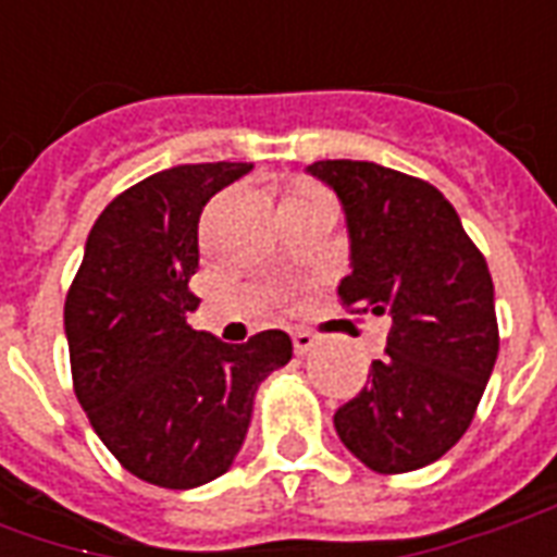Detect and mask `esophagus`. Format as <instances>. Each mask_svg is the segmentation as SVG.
Listing matches in <instances>:
<instances>
[{
    "label": "esophagus",
    "mask_w": 557,
    "mask_h": 557,
    "mask_svg": "<svg viewBox=\"0 0 557 557\" xmlns=\"http://www.w3.org/2000/svg\"><path fill=\"white\" fill-rule=\"evenodd\" d=\"M292 346H295V355H307V351H313L315 337L310 331L298 327V331H292Z\"/></svg>",
    "instance_id": "1"
}]
</instances>
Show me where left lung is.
Here are the masks:
<instances>
[{"instance_id":"8db88e82","label":"left lung","mask_w":557,"mask_h":557,"mask_svg":"<svg viewBox=\"0 0 557 557\" xmlns=\"http://www.w3.org/2000/svg\"><path fill=\"white\" fill-rule=\"evenodd\" d=\"M343 202L351 274L339 304L391 319L385 358L334 414L339 442L379 474L442 459L474 420L498 358L490 268L430 182L370 160L307 166Z\"/></svg>"}]
</instances>
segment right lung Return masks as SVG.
Returning a JSON list of instances; mask_svg holds the SVG:
<instances>
[{"label":"right lung","mask_w":557,"mask_h":557,"mask_svg":"<svg viewBox=\"0 0 557 557\" xmlns=\"http://www.w3.org/2000/svg\"><path fill=\"white\" fill-rule=\"evenodd\" d=\"M253 163H184L119 194L95 220L65 298L79 406L134 478L194 490L230 471L256 387L286 367L292 339L262 331L230 346L187 325L196 310L199 214Z\"/></svg>","instance_id":"obj_1"}]
</instances>
